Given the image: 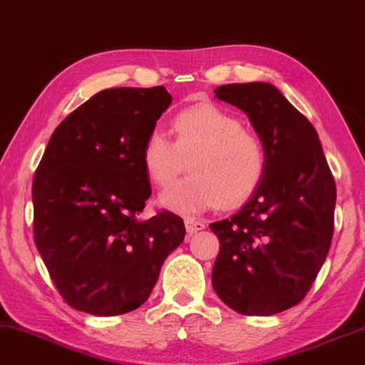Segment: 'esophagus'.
<instances>
[{
    "label": "esophagus",
    "instance_id": "1",
    "mask_svg": "<svg viewBox=\"0 0 365 365\" xmlns=\"http://www.w3.org/2000/svg\"><path fill=\"white\" fill-rule=\"evenodd\" d=\"M185 227H187L188 235H195V232L201 231L205 227V221L197 220V217H185Z\"/></svg>",
    "mask_w": 365,
    "mask_h": 365
}]
</instances>
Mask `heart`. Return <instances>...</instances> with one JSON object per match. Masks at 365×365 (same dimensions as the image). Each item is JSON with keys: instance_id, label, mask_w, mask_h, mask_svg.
Segmentation results:
<instances>
[{"instance_id": "b5f03b06", "label": "heart", "mask_w": 365, "mask_h": 365, "mask_svg": "<svg viewBox=\"0 0 365 365\" xmlns=\"http://www.w3.org/2000/svg\"><path fill=\"white\" fill-rule=\"evenodd\" d=\"M175 140L160 129L150 130L143 164L152 182L170 185L187 168L193 173L160 195V205L175 213H200L220 203L242 205L262 183L267 154L257 135L215 103L190 106L173 118Z\"/></svg>"}]
</instances>
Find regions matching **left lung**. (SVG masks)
<instances>
[{
	"label": "left lung",
	"instance_id": "8db88e82",
	"mask_svg": "<svg viewBox=\"0 0 365 365\" xmlns=\"http://www.w3.org/2000/svg\"><path fill=\"white\" fill-rule=\"evenodd\" d=\"M215 96L247 114L267 168L236 215L210 225L220 239L211 282L235 312L270 317L300 303L323 267L334 231L336 183L317 129L279 88L230 83Z\"/></svg>",
	"mask_w": 365,
	"mask_h": 365
}]
</instances>
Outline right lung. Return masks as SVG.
<instances>
[{"mask_svg":"<svg viewBox=\"0 0 365 365\" xmlns=\"http://www.w3.org/2000/svg\"><path fill=\"white\" fill-rule=\"evenodd\" d=\"M170 103L164 86L108 88L51 135L32 182L34 242L78 312L116 317L139 308L183 241V220L170 211L139 220L152 193L143 148Z\"/></svg>","mask_w":365,"mask_h":365,"instance_id":"obj_1","label":"right lung"}]
</instances>
